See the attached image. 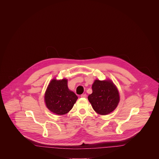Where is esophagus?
Instances as JSON below:
<instances>
[{
	"label": "esophagus",
	"instance_id": "1",
	"mask_svg": "<svg viewBox=\"0 0 159 159\" xmlns=\"http://www.w3.org/2000/svg\"><path fill=\"white\" fill-rule=\"evenodd\" d=\"M80 97H81L82 98H86L87 95H86V93H84V94L81 95H80Z\"/></svg>",
	"mask_w": 159,
	"mask_h": 159
}]
</instances>
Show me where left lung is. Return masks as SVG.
I'll list each match as a JSON object with an SVG mask.
<instances>
[{"label": "left lung", "mask_w": 159, "mask_h": 159, "mask_svg": "<svg viewBox=\"0 0 159 159\" xmlns=\"http://www.w3.org/2000/svg\"><path fill=\"white\" fill-rule=\"evenodd\" d=\"M92 89V93L88 98L97 113L106 115L116 109L120 97L119 91L111 80H95Z\"/></svg>", "instance_id": "1"}]
</instances>
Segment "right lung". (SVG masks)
Instances as JSON below:
<instances>
[{
    "label": "right lung",
    "mask_w": 159,
    "mask_h": 159,
    "mask_svg": "<svg viewBox=\"0 0 159 159\" xmlns=\"http://www.w3.org/2000/svg\"><path fill=\"white\" fill-rule=\"evenodd\" d=\"M78 98L76 94L67 86V80L52 79L45 94L47 108L53 113L63 115L68 113Z\"/></svg>",
    "instance_id": "1"
}]
</instances>
